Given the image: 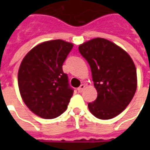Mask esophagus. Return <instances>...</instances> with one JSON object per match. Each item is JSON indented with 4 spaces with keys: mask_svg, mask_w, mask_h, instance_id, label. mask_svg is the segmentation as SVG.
<instances>
[{
    "mask_svg": "<svg viewBox=\"0 0 150 150\" xmlns=\"http://www.w3.org/2000/svg\"><path fill=\"white\" fill-rule=\"evenodd\" d=\"M84 88H85V85L81 84L80 85V87H79V88H78V89H77V90H78L79 92H82V91H83V89H84Z\"/></svg>",
    "mask_w": 150,
    "mask_h": 150,
    "instance_id": "obj_1",
    "label": "esophagus"
}]
</instances>
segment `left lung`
I'll list each match as a JSON object with an SVG mask.
<instances>
[{"label": "left lung", "mask_w": 150, "mask_h": 150, "mask_svg": "<svg viewBox=\"0 0 150 150\" xmlns=\"http://www.w3.org/2000/svg\"><path fill=\"white\" fill-rule=\"evenodd\" d=\"M90 65L97 98L88 103L96 117L108 120L122 112L137 90V70L129 54L115 43L96 38L79 46Z\"/></svg>", "instance_id": "1"}]
</instances>
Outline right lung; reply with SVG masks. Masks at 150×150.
<instances>
[{
    "instance_id": "add662e5",
    "label": "right lung",
    "mask_w": 150,
    "mask_h": 150,
    "mask_svg": "<svg viewBox=\"0 0 150 150\" xmlns=\"http://www.w3.org/2000/svg\"><path fill=\"white\" fill-rule=\"evenodd\" d=\"M73 48L72 43L52 40L38 45L22 60L18 87L30 110L44 119L64 112L73 95L62 64Z\"/></svg>"
}]
</instances>
